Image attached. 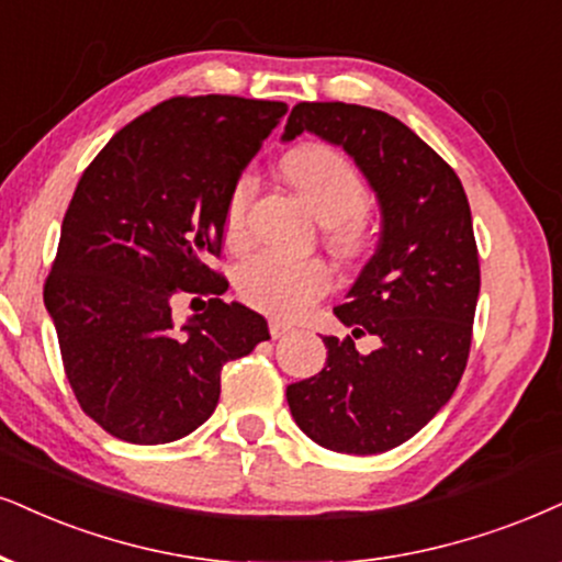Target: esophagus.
<instances>
[{
  "label": "esophagus",
  "instance_id": "esophagus-1",
  "mask_svg": "<svg viewBox=\"0 0 562 562\" xmlns=\"http://www.w3.org/2000/svg\"><path fill=\"white\" fill-rule=\"evenodd\" d=\"M293 329H295V326L282 322V318H269V334H272V339L285 337V334H290Z\"/></svg>",
  "mask_w": 562,
  "mask_h": 562
}]
</instances>
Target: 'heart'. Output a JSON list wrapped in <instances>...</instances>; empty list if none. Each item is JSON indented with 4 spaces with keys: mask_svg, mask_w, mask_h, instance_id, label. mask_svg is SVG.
I'll list each match as a JSON object with an SVG mask.
<instances>
[{
    "mask_svg": "<svg viewBox=\"0 0 562 562\" xmlns=\"http://www.w3.org/2000/svg\"><path fill=\"white\" fill-rule=\"evenodd\" d=\"M285 181L293 187L318 223L326 225L331 244L355 251L363 240V215L368 204L366 183L342 155L324 145H303L280 160ZM254 181L240 179L233 187L225 210V240L238 248L246 238V212ZM331 274L318 259H290L280 254H254L236 272V288L246 303L277 316H297L326 293Z\"/></svg>",
    "mask_w": 562,
    "mask_h": 562,
    "instance_id": "heart-1",
    "label": "heart"
}]
</instances>
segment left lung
Instances as JSON below:
<instances>
[{
	"label": "left lung",
	"instance_id": "left-lung-1",
	"mask_svg": "<svg viewBox=\"0 0 562 562\" xmlns=\"http://www.w3.org/2000/svg\"><path fill=\"white\" fill-rule=\"evenodd\" d=\"M311 132L355 160L381 210L375 254L334 316L352 334L322 337L326 366L290 383L305 436L339 453H383L425 428L457 392L472 345L480 261L464 187L407 124L355 103H297L282 142ZM373 333L376 350L353 339Z\"/></svg>",
	"mask_w": 562,
	"mask_h": 562
}]
</instances>
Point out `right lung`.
<instances>
[{
    "mask_svg": "<svg viewBox=\"0 0 562 562\" xmlns=\"http://www.w3.org/2000/svg\"><path fill=\"white\" fill-rule=\"evenodd\" d=\"M288 105L236 95L170 98L111 137L77 183L44 288L80 407L139 446L189 436L215 412L220 371L269 339L265 316L225 303L207 267L225 210ZM179 289L212 292L181 327Z\"/></svg>",
    "mask_w": 562,
    "mask_h": 562,
    "instance_id": "1",
    "label": "right lung"
}]
</instances>
